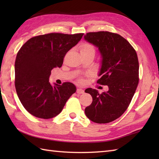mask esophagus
<instances>
[{
	"label": "esophagus",
	"instance_id": "obj_1",
	"mask_svg": "<svg viewBox=\"0 0 159 159\" xmlns=\"http://www.w3.org/2000/svg\"><path fill=\"white\" fill-rule=\"evenodd\" d=\"M76 93H79V94H81V93H84V90L80 89V88H78L77 90H76Z\"/></svg>",
	"mask_w": 159,
	"mask_h": 159
}]
</instances>
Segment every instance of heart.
I'll return each instance as SVG.
<instances>
[{"instance_id":"obj_1","label":"heart","mask_w":159,"mask_h":159,"mask_svg":"<svg viewBox=\"0 0 159 159\" xmlns=\"http://www.w3.org/2000/svg\"><path fill=\"white\" fill-rule=\"evenodd\" d=\"M89 51H94L93 47L89 43H83L80 47V52H86Z\"/></svg>"}]
</instances>
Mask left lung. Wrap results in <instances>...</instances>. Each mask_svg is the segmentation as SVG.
I'll use <instances>...</instances> for the list:
<instances>
[{
	"mask_svg": "<svg viewBox=\"0 0 159 159\" xmlns=\"http://www.w3.org/2000/svg\"><path fill=\"white\" fill-rule=\"evenodd\" d=\"M85 40L98 48L102 60L97 83L109 90L100 93L87 88L92 103L85 109L93 122L106 124L120 117L129 106L139 83V61L135 50L126 39L108 31L91 32Z\"/></svg>",
	"mask_w": 159,
	"mask_h": 159,
	"instance_id": "8db88e82",
	"label": "left lung"
}]
</instances>
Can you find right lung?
I'll return each instance as SVG.
<instances>
[{
	"label": "right lung",
	"mask_w": 159,
	"mask_h": 159,
	"mask_svg": "<svg viewBox=\"0 0 159 159\" xmlns=\"http://www.w3.org/2000/svg\"><path fill=\"white\" fill-rule=\"evenodd\" d=\"M83 35L48 33L33 37L20 48L15 61V87L23 107L33 116H57L76 92L72 83L52 85L49 77L53 68L61 67L66 54Z\"/></svg>",
	"instance_id": "obj_1"
}]
</instances>
